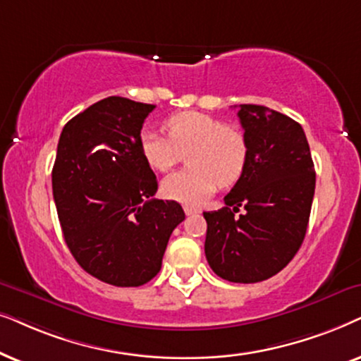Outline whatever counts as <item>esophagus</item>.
<instances>
[{"label": "esophagus", "mask_w": 361, "mask_h": 361, "mask_svg": "<svg viewBox=\"0 0 361 361\" xmlns=\"http://www.w3.org/2000/svg\"><path fill=\"white\" fill-rule=\"evenodd\" d=\"M185 213H186V216H193V214H198L200 209L193 208V206H185Z\"/></svg>", "instance_id": "obj_1"}]
</instances>
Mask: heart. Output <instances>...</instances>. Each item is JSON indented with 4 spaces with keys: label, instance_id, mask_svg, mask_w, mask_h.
Returning <instances> with one entry per match:
<instances>
[{
    "label": "heart",
    "instance_id": "heart-1",
    "mask_svg": "<svg viewBox=\"0 0 361 361\" xmlns=\"http://www.w3.org/2000/svg\"><path fill=\"white\" fill-rule=\"evenodd\" d=\"M168 137L145 130L140 153L152 170L165 173L190 152V168L171 173L161 181L166 198L185 204H200L219 186L241 180L249 161V140L238 125L224 123L214 115L185 110L165 120Z\"/></svg>",
    "mask_w": 361,
    "mask_h": 361
}]
</instances>
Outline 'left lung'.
<instances>
[{"label":"left lung","mask_w":361,"mask_h":361,"mask_svg":"<svg viewBox=\"0 0 361 361\" xmlns=\"http://www.w3.org/2000/svg\"><path fill=\"white\" fill-rule=\"evenodd\" d=\"M249 140L241 180L224 196V208L203 213L204 254L216 276L252 284L276 276L305 238L315 191V168L304 128L264 105H239ZM243 205L244 215L235 216Z\"/></svg>","instance_id":"1"}]
</instances>
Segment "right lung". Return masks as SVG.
Returning <instances> with one entry per match:
<instances>
[{"label": "right lung", "mask_w": 361, "mask_h": 361, "mask_svg": "<svg viewBox=\"0 0 361 361\" xmlns=\"http://www.w3.org/2000/svg\"><path fill=\"white\" fill-rule=\"evenodd\" d=\"M153 109L112 95L71 118L57 143L52 195L64 241L85 272L110 286L152 281L185 219L180 203L152 198L157 176L138 143Z\"/></svg>", "instance_id": "add662e5"}]
</instances>
